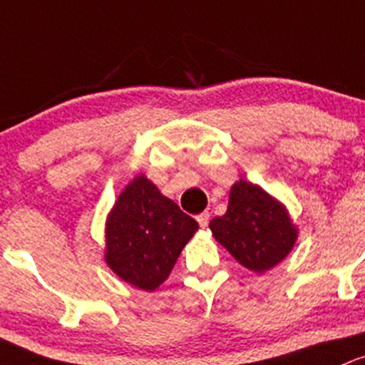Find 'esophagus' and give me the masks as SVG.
I'll list each match as a JSON object with an SVG mask.
<instances>
[{
    "label": "esophagus",
    "mask_w": 365,
    "mask_h": 365,
    "mask_svg": "<svg viewBox=\"0 0 365 365\" xmlns=\"http://www.w3.org/2000/svg\"><path fill=\"white\" fill-rule=\"evenodd\" d=\"M209 220H210V214L207 212V210H205V212H202V214H198V216H197L198 225H200L202 228L207 227V225H209Z\"/></svg>",
    "instance_id": "34e87169"
}]
</instances>
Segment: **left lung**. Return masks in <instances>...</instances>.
I'll use <instances>...</instances> for the list:
<instances>
[{"label":"left lung","instance_id":"1","mask_svg":"<svg viewBox=\"0 0 365 365\" xmlns=\"http://www.w3.org/2000/svg\"><path fill=\"white\" fill-rule=\"evenodd\" d=\"M209 228L240 265L255 272L279 264L297 239L287 209L244 179L232 186L227 212L212 217Z\"/></svg>","mask_w":365,"mask_h":365}]
</instances>
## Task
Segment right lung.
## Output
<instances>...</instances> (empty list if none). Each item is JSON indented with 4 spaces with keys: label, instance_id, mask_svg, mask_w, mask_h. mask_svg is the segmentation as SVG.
<instances>
[{
    "label": "right lung",
    "instance_id": "obj_1",
    "mask_svg": "<svg viewBox=\"0 0 365 365\" xmlns=\"http://www.w3.org/2000/svg\"><path fill=\"white\" fill-rule=\"evenodd\" d=\"M198 223L138 175L125 187L107 221L108 267L142 290H155L170 274Z\"/></svg>",
    "mask_w": 365,
    "mask_h": 365
}]
</instances>
